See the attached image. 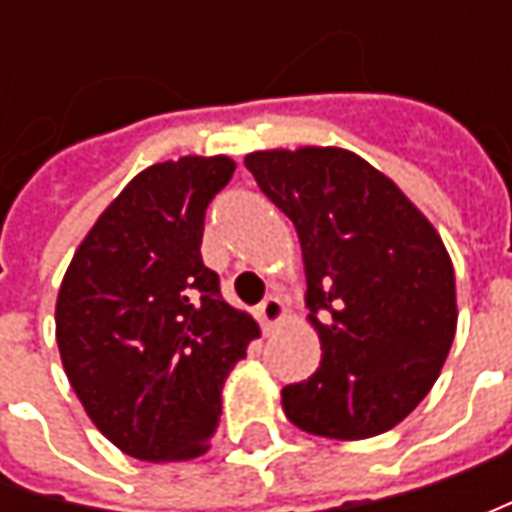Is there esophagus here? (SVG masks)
<instances>
[{
    "mask_svg": "<svg viewBox=\"0 0 512 512\" xmlns=\"http://www.w3.org/2000/svg\"><path fill=\"white\" fill-rule=\"evenodd\" d=\"M259 319H262L265 330H273L276 325H282L287 319L285 299L282 296H267L265 302L259 305Z\"/></svg>",
    "mask_w": 512,
    "mask_h": 512,
    "instance_id": "obj_1",
    "label": "esophagus"
}]
</instances>
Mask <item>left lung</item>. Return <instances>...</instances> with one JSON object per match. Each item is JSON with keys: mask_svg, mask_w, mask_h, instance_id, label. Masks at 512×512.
Instances as JSON below:
<instances>
[{"mask_svg": "<svg viewBox=\"0 0 512 512\" xmlns=\"http://www.w3.org/2000/svg\"><path fill=\"white\" fill-rule=\"evenodd\" d=\"M245 168L299 233L319 370L282 390L285 416L325 439H370L407 419L456 336L442 236L393 179L344 148L253 150Z\"/></svg>", "mask_w": 512, "mask_h": 512, "instance_id": "8db88e82", "label": "left lung"}]
</instances>
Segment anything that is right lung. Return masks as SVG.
Segmentation results:
<instances>
[{"label": "right lung", "instance_id": "1", "mask_svg": "<svg viewBox=\"0 0 512 512\" xmlns=\"http://www.w3.org/2000/svg\"><path fill=\"white\" fill-rule=\"evenodd\" d=\"M227 156H182L133 176L70 259L56 344L70 387L122 453L142 462L205 456L222 387L259 325L222 299L202 262L210 199Z\"/></svg>", "mask_w": 512, "mask_h": 512}]
</instances>
